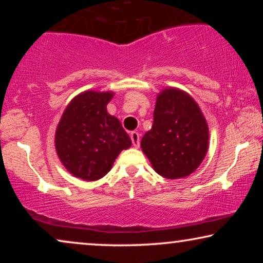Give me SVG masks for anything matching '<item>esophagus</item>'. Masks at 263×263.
<instances>
[{"label": "esophagus", "instance_id": "esophagus-1", "mask_svg": "<svg viewBox=\"0 0 263 263\" xmlns=\"http://www.w3.org/2000/svg\"><path fill=\"white\" fill-rule=\"evenodd\" d=\"M130 139H132L133 146H134V147H139L140 146V135H139V133L133 132L132 134H130Z\"/></svg>", "mask_w": 263, "mask_h": 263}]
</instances>
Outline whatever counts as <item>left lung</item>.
<instances>
[{"mask_svg":"<svg viewBox=\"0 0 263 263\" xmlns=\"http://www.w3.org/2000/svg\"><path fill=\"white\" fill-rule=\"evenodd\" d=\"M141 148L157 174L168 179L189 176L208 149V125L192 97L176 88L158 96L153 125Z\"/></svg>","mask_w":263,"mask_h":263,"instance_id":"8db88e82","label":"left lung"}]
</instances>
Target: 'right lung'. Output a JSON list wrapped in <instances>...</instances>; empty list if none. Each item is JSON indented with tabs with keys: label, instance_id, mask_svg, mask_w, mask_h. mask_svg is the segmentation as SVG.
Instances as JSON below:
<instances>
[{
	"label": "right lung",
	"instance_id": "add662e5",
	"mask_svg": "<svg viewBox=\"0 0 263 263\" xmlns=\"http://www.w3.org/2000/svg\"><path fill=\"white\" fill-rule=\"evenodd\" d=\"M111 92L81 93L64 110L56 129L60 160L75 177L97 181L105 176L132 140L116 117L107 114Z\"/></svg>",
	"mask_w": 263,
	"mask_h": 263
}]
</instances>
